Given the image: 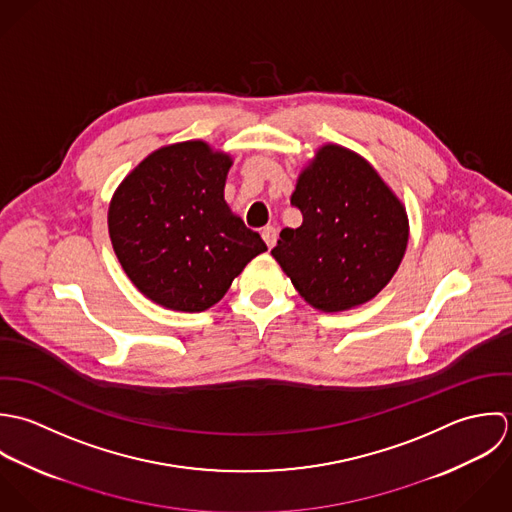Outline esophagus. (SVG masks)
I'll return each mask as SVG.
<instances>
[{"instance_id":"34e87169","label":"esophagus","mask_w":512,"mask_h":512,"mask_svg":"<svg viewBox=\"0 0 512 512\" xmlns=\"http://www.w3.org/2000/svg\"><path fill=\"white\" fill-rule=\"evenodd\" d=\"M261 237H263V241L267 243V247H269V249H273V247H275V243H277V229H275V227H271V225H267V227H263Z\"/></svg>"}]
</instances>
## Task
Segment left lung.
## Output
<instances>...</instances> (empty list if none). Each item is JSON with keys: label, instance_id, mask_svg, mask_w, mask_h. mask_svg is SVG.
I'll return each mask as SVG.
<instances>
[{"label": "left lung", "instance_id": "1", "mask_svg": "<svg viewBox=\"0 0 512 512\" xmlns=\"http://www.w3.org/2000/svg\"><path fill=\"white\" fill-rule=\"evenodd\" d=\"M291 204L303 223L285 227L271 255L310 307H360L392 281L408 247V213L360 154L320 146Z\"/></svg>", "mask_w": 512, "mask_h": 512}]
</instances>
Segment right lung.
I'll return each mask as SVG.
<instances>
[{"label": "right lung", "mask_w": 512, "mask_h": 512, "mask_svg": "<svg viewBox=\"0 0 512 512\" xmlns=\"http://www.w3.org/2000/svg\"><path fill=\"white\" fill-rule=\"evenodd\" d=\"M233 160L204 140L158 148L108 205L112 249L134 287L156 305L202 312L267 251L223 198Z\"/></svg>", "instance_id": "add662e5"}]
</instances>
